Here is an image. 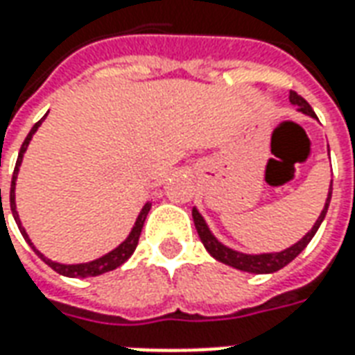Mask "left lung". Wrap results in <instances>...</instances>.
Here are the masks:
<instances>
[{"label": "left lung", "mask_w": 355, "mask_h": 355, "mask_svg": "<svg viewBox=\"0 0 355 355\" xmlns=\"http://www.w3.org/2000/svg\"><path fill=\"white\" fill-rule=\"evenodd\" d=\"M289 101L291 104H295L298 106V112H302L306 116L315 117L318 116L313 114L312 106L308 104V102L297 94L295 91H291L289 93ZM331 193H333V184L329 186V193H327V200H325V205H323V211L318 216V220L313 223L312 230L306 234L304 238L298 239L297 243H293L287 249H283L279 253H261V254H249V253H239L236 249H230L228 245H224L220 243L218 239L213 236V232L205 223V218L201 216V213L198 209H192V216H193V224H196V230L200 234L201 243L205 245V249L209 251V254L216 259L218 262H223V264H228V266L236 268V270H241V272H249V274H274L277 270H282L283 266H287L291 261H295L298 254L304 251V247L312 241V238L315 236V232L323 223V218L327 215V209L329 203H331Z\"/></svg>", "instance_id": "left-lung-1"}]
</instances>
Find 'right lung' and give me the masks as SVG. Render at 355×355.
I'll return each mask as SVG.
<instances>
[{"label": "right lung", "instance_id": "right-lung-1", "mask_svg": "<svg viewBox=\"0 0 355 355\" xmlns=\"http://www.w3.org/2000/svg\"><path fill=\"white\" fill-rule=\"evenodd\" d=\"M45 117H42L37 123L30 129L28 132V137L24 139L22 142V146H20V152H19V159H17V165H15V173H12V180H11V193H9V200H11V211H12V216H15V223L19 226L20 234H22V238L26 239L28 245L32 247L35 251V254L42 259L47 266H51L55 272H58L60 275H66V277H94V275H101V274H106V272H112V270H116L123 264L132 253H135V249L139 245V238H140V232H142V226H144V220H146L148 213H150V209H152V201H146L144 203V207L140 209L139 216H137V220H135V226L131 228L129 232V236L125 238V241H121L116 249H112L110 253L102 254L101 259H94L91 262H81V264H60V262H55L47 259L45 254L40 253L37 249L34 247L32 243V239L28 238L26 230H24V226L20 223L19 218V211H17V203H15V188H17V177H19V169H20V163H22V157L26 154V148L30 144V140L34 137V132L40 129V125ZM0 201H1V188H0Z\"/></svg>", "mask_w": 355, "mask_h": 355}]
</instances>
